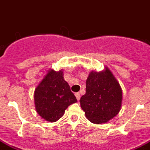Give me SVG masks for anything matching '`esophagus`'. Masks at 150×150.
<instances>
[{"instance_id":"esophagus-1","label":"esophagus","mask_w":150,"mask_h":150,"mask_svg":"<svg viewBox=\"0 0 150 150\" xmlns=\"http://www.w3.org/2000/svg\"><path fill=\"white\" fill-rule=\"evenodd\" d=\"M75 97H76L77 100H80V98H81V96H80V93H79V92H75Z\"/></svg>"}]
</instances>
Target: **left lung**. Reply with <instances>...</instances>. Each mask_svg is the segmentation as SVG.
Listing matches in <instances>:
<instances>
[{"instance_id": "obj_1", "label": "left lung", "mask_w": 150, "mask_h": 150, "mask_svg": "<svg viewBox=\"0 0 150 150\" xmlns=\"http://www.w3.org/2000/svg\"><path fill=\"white\" fill-rule=\"evenodd\" d=\"M81 107L90 122H108L119 112L122 90L119 83L107 67L99 72L92 71L86 81V94L80 100Z\"/></svg>"}]
</instances>
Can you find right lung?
<instances>
[{
    "instance_id": "1",
    "label": "right lung",
    "mask_w": 150,
    "mask_h": 150,
    "mask_svg": "<svg viewBox=\"0 0 150 150\" xmlns=\"http://www.w3.org/2000/svg\"><path fill=\"white\" fill-rule=\"evenodd\" d=\"M35 105L42 118L54 122L64 115L69 105L78 102L62 70L50 69L35 89Z\"/></svg>"
}]
</instances>
